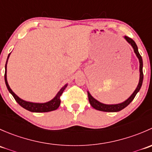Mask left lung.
Listing matches in <instances>:
<instances>
[{
	"mask_svg": "<svg viewBox=\"0 0 152 152\" xmlns=\"http://www.w3.org/2000/svg\"><path fill=\"white\" fill-rule=\"evenodd\" d=\"M124 39L127 41L128 43H129L131 45V46L134 49V53L137 56V59L139 60V63H140V67H139V70H140V79H139V82L138 85H137V87H136L135 90L133 92L132 94L128 98L126 101H124L122 103L116 104H103L102 102H99L98 100H96V99L93 97L91 96L89 91H87V95H88V99L89 102H90V105L93 107L96 110H99V111H103V112H108V113H114V112H119L121 110H122L123 109L126 107L129 104L132 102L133 99H134L135 96L137 95V93H138L139 90H140V87H141L142 84V80H143V73H142V59L140 54L139 53L138 48H137V45L134 42V41L131 38L128 37L126 36L124 37Z\"/></svg>",
	"mask_w": 152,
	"mask_h": 152,
	"instance_id": "8db88e82",
	"label": "left lung"
}]
</instances>
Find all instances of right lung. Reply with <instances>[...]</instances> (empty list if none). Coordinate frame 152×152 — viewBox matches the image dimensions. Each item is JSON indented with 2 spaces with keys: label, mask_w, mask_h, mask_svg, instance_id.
<instances>
[{
  "label": "right lung",
  "mask_w": 152,
  "mask_h": 152,
  "mask_svg": "<svg viewBox=\"0 0 152 152\" xmlns=\"http://www.w3.org/2000/svg\"><path fill=\"white\" fill-rule=\"evenodd\" d=\"M11 53L8 55V57H7V62H6L5 65V75H4V79H5V82L6 85H7V89L10 91L11 94L13 96L14 99H15L17 102L22 107H23L26 110H28V111L32 112V113H47V112H50L53 111V110H56V109H58V107L60 105V96L62 94L63 91L65 90V89L66 88L67 84L65 85L62 88L60 89L59 92L57 93V94L55 96V97L53 99H51L50 101L48 102H45V103H34V102H26L25 100H23L22 99L18 97L15 93L12 90V89L10 88V85H9L8 82H7V62H8V59L10 58Z\"/></svg>",
  "instance_id": "obj_1"
}]
</instances>
